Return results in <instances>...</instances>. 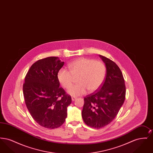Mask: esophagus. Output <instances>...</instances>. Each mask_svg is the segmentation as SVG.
Segmentation results:
<instances>
[{
    "label": "esophagus",
    "instance_id": "obj_1",
    "mask_svg": "<svg viewBox=\"0 0 153 153\" xmlns=\"http://www.w3.org/2000/svg\"><path fill=\"white\" fill-rule=\"evenodd\" d=\"M76 99H77V98H76V97H72V101H74L75 100H76Z\"/></svg>",
    "mask_w": 153,
    "mask_h": 153
}]
</instances>
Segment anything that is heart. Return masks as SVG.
I'll return each mask as SVG.
<instances>
[{
  "mask_svg": "<svg viewBox=\"0 0 153 153\" xmlns=\"http://www.w3.org/2000/svg\"><path fill=\"white\" fill-rule=\"evenodd\" d=\"M69 71L61 69L57 74V79L62 87L69 89L72 85L74 77H78L79 84L71 88L68 93L72 96H79L94 92L102 86L106 75V67L100 61L87 58H80L68 65Z\"/></svg>",
  "mask_w": 153,
  "mask_h": 153,
  "instance_id": "obj_1",
  "label": "heart"
}]
</instances>
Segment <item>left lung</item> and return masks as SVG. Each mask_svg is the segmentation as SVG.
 Returning a JSON list of instances; mask_svg holds the SVG:
<instances>
[{
  "label": "left lung",
  "mask_w": 153,
  "mask_h": 153,
  "mask_svg": "<svg viewBox=\"0 0 153 153\" xmlns=\"http://www.w3.org/2000/svg\"><path fill=\"white\" fill-rule=\"evenodd\" d=\"M106 67V76L102 86L86 96L82 117L87 126L101 128L109 124L117 117L123 104L126 86L123 74L115 62L99 55Z\"/></svg>",
  "instance_id": "1"
}]
</instances>
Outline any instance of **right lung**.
<instances>
[{"label": "right lung", "instance_id": "obj_1", "mask_svg": "<svg viewBox=\"0 0 153 153\" xmlns=\"http://www.w3.org/2000/svg\"><path fill=\"white\" fill-rule=\"evenodd\" d=\"M64 65L58 57L39 59L26 75L23 92L26 107L37 123L47 128H56L65 122L70 95L59 87L57 74Z\"/></svg>", "mask_w": 153, "mask_h": 153}]
</instances>
